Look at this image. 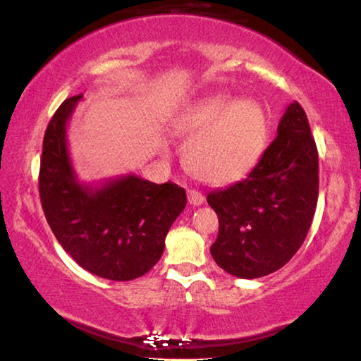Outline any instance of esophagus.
<instances>
[{
	"label": "esophagus",
	"mask_w": 361,
	"mask_h": 361,
	"mask_svg": "<svg viewBox=\"0 0 361 361\" xmlns=\"http://www.w3.org/2000/svg\"><path fill=\"white\" fill-rule=\"evenodd\" d=\"M189 202H190V205H194V207H199V205H202L204 204V200H205V197L202 195V192H199V190H195V189H190L189 190Z\"/></svg>",
	"instance_id": "1"
}]
</instances>
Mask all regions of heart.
Here are the masks:
<instances>
[{"mask_svg": "<svg viewBox=\"0 0 361 361\" xmlns=\"http://www.w3.org/2000/svg\"><path fill=\"white\" fill-rule=\"evenodd\" d=\"M177 130L189 137L184 162L190 174L221 185L241 179L259 161L268 137V118L253 100L215 95L192 105L180 116Z\"/></svg>", "mask_w": 361, "mask_h": 361, "instance_id": "1", "label": "heart"}]
</instances>
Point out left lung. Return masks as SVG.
Instances as JSON below:
<instances>
[{"label": "left lung", "instance_id": "8db88e82", "mask_svg": "<svg viewBox=\"0 0 361 361\" xmlns=\"http://www.w3.org/2000/svg\"><path fill=\"white\" fill-rule=\"evenodd\" d=\"M317 197V146L304 108L294 102L248 177L207 195L220 224L210 248L215 263L243 279L283 268L307 236Z\"/></svg>", "mask_w": 361, "mask_h": 361}]
</instances>
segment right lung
Instances as JSON below:
<instances>
[{
    "instance_id": "add662e5",
    "label": "right lung",
    "mask_w": 361,
    "mask_h": 361,
    "mask_svg": "<svg viewBox=\"0 0 361 361\" xmlns=\"http://www.w3.org/2000/svg\"><path fill=\"white\" fill-rule=\"evenodd\" d=\"M80 98H67L44 135L39 171L44 215L83 269L111 281L136 279L161 259L167 231L185 209V190L133 174L100 187L78 182L68 156L67 123Z\"/></svg>"
}]
</instances>
